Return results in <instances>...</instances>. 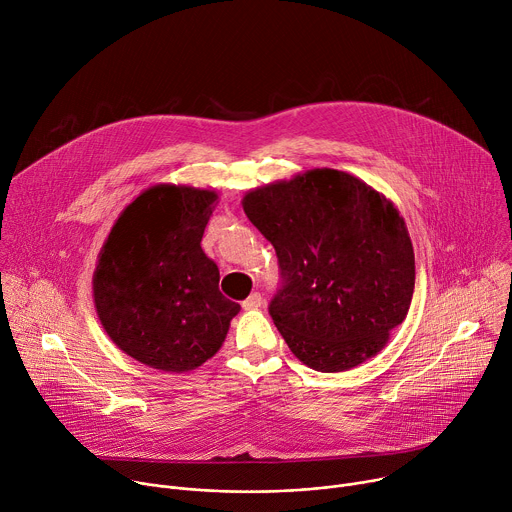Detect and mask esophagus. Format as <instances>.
Masks as SVG:
<instances>
[{"label":"esophagus","mask_w":512,"mask_h":512,"mask_svg":"<svg viewBox=\"0 0 512 512\" xmlns=\"http://www.w3.org/2000/svg\"><path fill=\"white\" fill-rule=\"evenodd\" d=\"M261 306H263V296L257 294V291H255V294H251L247 300H243L245 310H259Z\"/></svg>","instance_id":"obj_1"}]
</instances>
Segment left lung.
Segmentation results:
<instances>
[{"label":"left lung","mask_w":512,"mask_h":512,"mask_svg":"<svg viewBox=\"0 0 512 512\" xmlns=\"http://www.w3.org/2000/svg\"><path fill=\"white\" fill-rule=\"evenodd\" d=\"M243 208L277 255L269 316L289 350L322 373L375 356L405 320L415 287L397 208L330 168L257 188Z\"/></svg>","instance_id":"left-lung-1"}]
</instances>
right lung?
<instances>
[{
  "mask_svg": "<svg viewBox=\"0 0 512 512\" xmlns=\"http://www.w3.org/2000/svg\"><path fill=\"white\" fill-rule=\"evenodd\" d=\"M216 194L154 186L117 218L93 277L99 320L111 340L152 369L186 373L221 348L241 306L218 289L200 247Z\"/></svg>",
  "mask_w": 512,
  "mask_h": 512,
  "instance_id": "right-lung-1",
  "label": "right lung"
}]
</instances>
